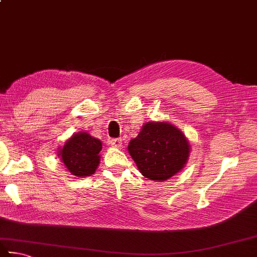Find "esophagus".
<instances>
[{"mask_svg":"<svg viewBox=\"0 0 257 257\" xmlns=\"http://www.w3.org/2000/svg\"><path fill=\"white\" fill-rule=\"evenodd\" d=\"M109 144H110L112 147H114V148H120L121 146H122V141H121L120 138L111 139V141L109 142Z\"/></svg>","mask_w":257,"mask_h":257,"instance_id":"34e87169","label":"esophagus"}]
</instances>
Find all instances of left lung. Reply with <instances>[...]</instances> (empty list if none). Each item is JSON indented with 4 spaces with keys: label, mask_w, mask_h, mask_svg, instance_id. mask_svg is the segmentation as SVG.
<instances>
[{
    "label": "left lung",
    "mask_w": 257,
    "mask_h": 257,
    "mask_svg": "<svg viewBox=\"0 0 257 257\" xmlns=\"http://www.w3.org/2000/svg\"><path fill=\"white\" fill-rule=\"evenodd\" d=\"M128 152L143 176L162 182L171 179L186 165L191 145L174 124L151 121L129 142Z\"/></svg>",
    "instance_id": "obj_1"
}]
</instances>
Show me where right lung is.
I'll list each match as a JSON object with an SVG mask.
<instances>
[{"instance_id":"add662e5","label":"right lung","mask_w":257,"mask_h":257,"mask_svg":"<svg viewBox=\"0 0 257 257\" xmlns=\"http://www.w3.org/2000/svg\"><path fill=\"white\" fill-rule=\"evenodd\" d=\"M102 143L90 134H73L63 147L58 148V157L71 174L77 177L91 176L100 164Z\"/></svg>"}]
</instances>
